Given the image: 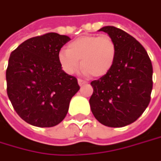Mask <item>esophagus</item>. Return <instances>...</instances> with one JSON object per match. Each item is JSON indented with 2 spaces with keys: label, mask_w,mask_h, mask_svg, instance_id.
I'll return each mask as SVG.
<instances>
[{
  "label": "esophagus",
  "mask_w": 161,
  "mask_h": 161,
  "mask_svg": "<svg viewBox=\"0 0 161 161\" xmlns=\"http://www.w3.org/2000/svg\"><path fill=\"white\" fill-rule=\"evenodd\" d=\"M78 85L82 86H84V85H86V84H87V82L86 81H84V80H81V79H78Z\"/></svg>",
  "instance_id": "obj_1"
}]
</instances>
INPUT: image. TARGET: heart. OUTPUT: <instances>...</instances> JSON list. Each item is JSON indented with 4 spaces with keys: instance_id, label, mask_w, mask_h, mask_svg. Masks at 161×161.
I'll use <instances>...</instances> for the list:
<instances>
[{
    "instance_id": "obj_1",
    "label": "heart",
    "mask_w": 161,
    "mask_h": 161,
    "mask_svg": "<svg viewBox=\"0 0 161 161\" xmlns=\"http://www.w3.org/2000/svg\"><path fill=\"white\" fill-rule=\"evenodd\" d=\"M116 56V43L108 35H85L69 43L67 50H61L58 61L68 75H74L81 63L84 75L99 77L111 70Z\"/></svg>"
}]
</instances>
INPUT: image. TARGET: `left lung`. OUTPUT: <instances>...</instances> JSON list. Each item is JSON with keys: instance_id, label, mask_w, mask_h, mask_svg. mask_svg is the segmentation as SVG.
Wrapping results in <instances>:
<instances>
[{"instance_id": "8db88e82", "label": "left lung", "mask_w": 161, "mask_h": 161, "mask_svg": "<svg viewBox=\"0 0 161 161\" xmlns=\"http://www.w3.org/2000/svg\"><path fill=\"white\" fill-rule=\"evenodd\" d=\"M117 46L111 70L91 82L89 99L94 117L110 128H122L135 122L147 108L152 91V64L145 48L128 33L114 26L100 30Z\"/></svg>"}]
</instances>
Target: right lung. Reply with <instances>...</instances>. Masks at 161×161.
Masks as SVG:
<instances>
[{
    "label": "right lung",
    "mask_w": 161,
    "mask_h": 161,
    "mask_svg": "<svg viewBox=\"0 0 161 161\" xmlns=\"http://www.w3.org/2000/svg\"><path fill=\"white\" fill-rule=\"evenodd\" d=\"M70 41L49 33L30 38L11 53L6 70L7 94L16 113L34 127L51 128L65 118L77 79L62 69L58 53Z\"/></svg>",
    "instance_id": "1"
}]
</instances>
